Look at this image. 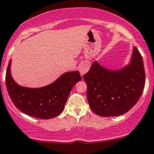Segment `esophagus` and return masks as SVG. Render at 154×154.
Instances as JSON below:
<instances>
[{
  "label": "esophagus",
  "mask_w": 154,
  "mask_h": 154,
  "mask_svg": "<svg viewBox=\"0 0 154 154\" xmlns=\"http://www.w3.org/2000/svg\"><path fill=\"white\" fill-rule=\"evenodd\" d=\"M90 68V65L88 62H84L81 63V66H79V71L81 75H84L85 73H86L88 72V70Z\"/></svg>",
  "instance_id": "obj_1"
}]
</instances>
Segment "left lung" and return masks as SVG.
<instances>
[{
    "label": "left lung",
    "instance_id": "1",
    "mask_svg": "<svg viewBox=\"0 0 154 154\" xmlns=\"http://www.w3.org/2000/svg\"><path fill=\"white\" fill-rule=\"evenodd\" d=\"M84 79L92 111L102 117L120 116L129 111L141 96L146 80L142 56L134 47L129 65L116 70L95 61Z\"/></svg>",
    "mask_w": 154,
    "mask_h": 154
}]
</instances>
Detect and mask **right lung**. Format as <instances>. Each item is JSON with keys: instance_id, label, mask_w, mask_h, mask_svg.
I'll list each match as a JSON object with an SVG mask.
<instances>
[{"instance_id": "1", "label": "right lung", "mask_w": 154, "mask_h": 154, "mask_svg": "<svg viewBox=\"0 0 154 154\" xmlns=\"http://www.w3.org/2000/svg\"><path fill=\"white\" fill-rule=\"evenodd\" d=\"M9 61L5 75L7 91L12 102L20 111L40 119L53 118L63 112L73 86L81 80L79 70L67 72L52 84L41 88L19 86L11 74Z\"/></svg>"}]
</instances>
